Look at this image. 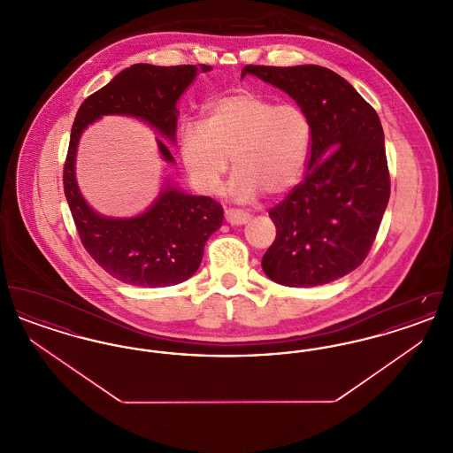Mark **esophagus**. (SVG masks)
I'll return each instance as SVG.
<instances>
[{"label": "esophagus", "mask_w": 453, "mask_h": 453, "mask_svg": "<svg viewBox=\"0 0 453 453\" xmlns=\"http://www.w3.org/2000/svg\"><path fill=\"white\" fill-rule=\"evenodd\" d=\"M250 214L242 212V211H236V209H227L226 211V220L231 224V226H242V224H248L250 222Z\"/></svg>", "instance_id": "1"}]
</instances>
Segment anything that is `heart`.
I'll list each match as a JSON object with an SVG mask.
<instances>
[{
    "mask_svg": "<svg viewBox=\"0 0 453 453\" xmlns=\"http://www.w3.org/2000/svg\"><path fill=\"white\" fill-rule=\"evenodd\" d=\"M312 148V124L303 108L277 104L255 91L214 100L202 122L180 127V156L196 190L214 195L229 170V196L241 203L261 192L288 194L301 183Z\"/></svg>",
    "mask_w": 453,
    "mask_h": 453,
    "instance_id": "b5f03b06",
    "label": "heart"
}]
</instances>
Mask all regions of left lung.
<instances>
[{
    "mask_svg": "<svg viewBox=\"0 0 453 453\" xmlns=\"http://www.w3.org/2000/svg\"><path fill=\"white\" fill-rule=\"evenodd\" d=\"M285 91L312 124L307 174L268 214L277 237L261 259L287 287L338 280L366 258L390 195L384 130L377 111L345 78L323 65H246Z\"/></svg>",
    "mask_w": 453,
    "mask_h": 453,
    "instance_id": "8db88e82",
    "label": "left lung"
}]
</instances>
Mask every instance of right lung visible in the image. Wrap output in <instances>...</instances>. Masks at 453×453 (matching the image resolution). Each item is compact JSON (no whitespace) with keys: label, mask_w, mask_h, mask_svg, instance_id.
I'll list each match as a JSON object with an SVG mask.
<instances>
[{"label":"right lung","mask_w":453,"mask_h":453,"mask_svg":"<svg viewBox=\"0 0 453 453\" xmlns=\"http://www.w3.org/2000/svg\"><path fill=\"white\" fill-rule=\"evenodd\" d=\"M211 65H134L88 96L76 113L65 157V200L78 234L91 258L108 275L135 287H170L188 280L200 266L207 239L224 220V209L211 196L188 195L165 180L151 205L134 217L98 214L85 200L76 180V152L83 132L105 115H127L150 124L176 142V104L198 73ZM166 163L168 146L156 139Z\"/></svg>","instance_id":"obj_1"}]
</instances>
